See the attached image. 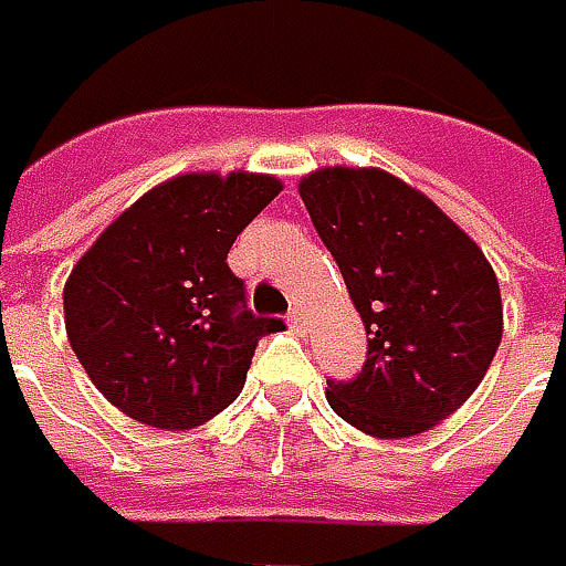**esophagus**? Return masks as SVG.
Returning <instances> with one entry per match:
<instances>
[{"instance_id":"1","label":"esophagus","mask_w":566,"mask_h":566,"mask_svg":"<svg viewBox=\"0 0 566 566\" xmlns=\"http://www.w3.org/2000/svg\"><path fill=\"white\" fill-rule=\"evenodd\" d=\"M286 322H290V328H293V332H300V335L305 332V312H303V308H293V312L286 315Z\"/></svg>"}]
</instances>
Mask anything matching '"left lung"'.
<instances>
[{"instance_id": "left-lung-1", "label": "left lung", "mask_w": 566, "mask_h": 566, "mask_svg": "<svg viewBox=\"0 0 566 566\" xmlns=\"http://www.w3.org/2000/svg\"><path fill=\"white\" fill-rule=\"evenodd\" d=\"M300 196L367 328V360L354 380H328V406L374 438L444 422L503 342L490 261L428 196L377 167L315 170Z\"/></svg>"}]
</instances>
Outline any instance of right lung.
<instances>
[{
	"label": "right lung",
	"mask_w": 566,
	"mask_h": 566,
	"mask_svg": "<svg viewBox=\"0 0 566 566\" xmlns=\"http://www.w3.org/2000/svg\"><path fill=\"white\" fill-rule=\"evenodd\" d=\"M280 189L244 170L182 174L144 192L73 266L66 338L128 419L180 431L238 399L254 347L283 322L248 308L228 251Z\"/></svg>",
	"instance_id": "right-lung-1"
}]
</instances>
